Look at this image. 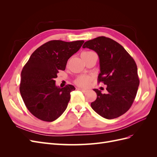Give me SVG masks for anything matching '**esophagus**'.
<instances>
[{
    "label": "esophagus",
    "instance_id": "obj_1",
    "mask_svg": "<svg viewBox=\"0 0 157 157\" xmlns=\"http://www.w3.org/2000/svg\"><path fill=\"white\" fill-rule=\"evenodd\" d=\"M78 90H80V91H81V92H84V93H85V92H88V90H84V89H82V88H78Z\"/></svg>",
    "mask_w": 157,
    "mask_h": 157
}]
</instances>
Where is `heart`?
Wrapping results in <instances>:
<instances>
[{
  "label": "heart",
  "instance_id": "1",
  "mask_svg": "<svg viewBox=\"0 0 157 157\" xmlns=\"http://www.w3.org/2000/svg\"><path fill=\"white\" fill-rule=\"evenodd\" d=\"M94 53L90 51H84L82 52L81 57H85L87 56L88 55ZM93 79V77L90 75H80L75 80V83L77 84V86L82 87V88H87L90 86V83H91L92 80Z\"/></svg>",
  "mask_w": 157,
  "mask_h": 157
}]
</instances>
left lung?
Listing matches in <instances>:
<instances>
[{"label": "left lung", "instance_id": "obj_1", "mask_svg": "<svg viewBox=\"0 0 157 157\" xmlns=\"http://www.w3.org/2000/svg\"><path fill=\"white\" fill-rule=\"evenodd\" d=\"M82 48L94 50L99 58L98 81L107 85V94L94 89L97 98L91 107L107 119L122 115L131 107L140 84L134 59L117 42L105 36L86 41Z\"/></svg>", "mask_w": 157, "mask_h": 157}]
</instances>
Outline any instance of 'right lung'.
I'll return each mask as SVG.
<instances>
[{"label":"right lung","mask_w":157,"mask_h":157,"mask_svg":"<svg viewBox=\"0 0 157 157\" xmlns=\"http://www.w3.org/2000/svg\"><path fill=\"white\" fill-rule=\"evenodd\" d=\"M84 40L65 42L54 40L39 47L24 65L21 73L20 91L28 110L39 119L52 122L65 111L75 90L67 84L56 86L54 78L65 70L68 59L78 51Z\"/></svg>","instance_id":"right-lung-1"}]
</instances>
